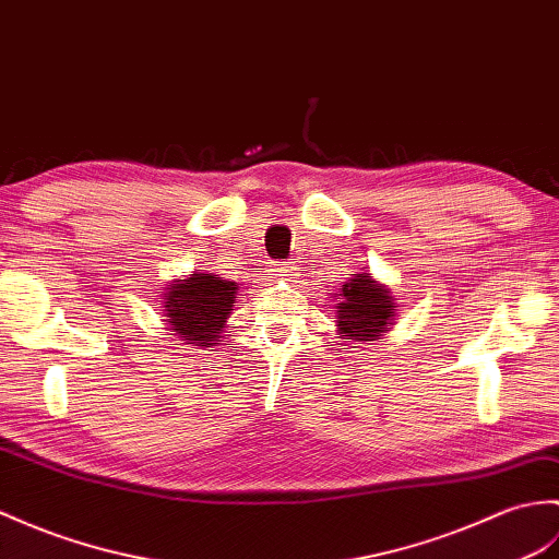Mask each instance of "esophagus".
I'll use <instances>...</instances> for the list:
<instances>
[{
  "instance_id": "obj_1",
  "label": "esophagus",
  "mask_w": 559,
  "mask_h": 559,
  "mask_svg": "<svg viewBox=\"0 0 559 559\" xmlns=\"http://www.w3.org/2000/svg\"><path fill=\"white\" fill-rule=\"evenodd\" d=\"M266 271H269L271 278H293V276H297L295 274L297 266L293 262H271Z\"/></svg>"
}]
</instances>
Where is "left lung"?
I'll list each match as a JSON object with an SVG mask.
<instances>
[{
  "label": "left lung",
  "instance_id": "8db88e82",
  "mask_svg": "<svg viewBox=\"0 0 559 559\" xmlns=\"http://www.w3.org/2000/svg\"><path fill=\"white\" fill-rule=\"evenodd\" d=\"M395 302L383 285L369 274H353L345 283L343 297L335 307L341 333L345 341H379L388 323H393Z\"/></svg>",
  "mask_w": 559,
  "mask_h": 559
}]
</instances>
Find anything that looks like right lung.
I'll use <instances>...</instances> for the list:
<instances>
[{"label":"right lung","mask_w":559,"mask_h":559,"mask_svg":"<svg viewBox=\"0 0 559 559\" xmlns=\"http://www.w3.org/2000/svg\"><path fill=\"white\" fill-rule=\"evenodd\" d=\"M236 293V283L221 281L212 274H192L183 283L176 281L164 295V311L171 331L178 333V338L188 341V345H218V333L226 329Z\"/></svg>","instance_id":"obj_1"}]
</instances>
